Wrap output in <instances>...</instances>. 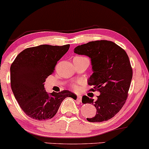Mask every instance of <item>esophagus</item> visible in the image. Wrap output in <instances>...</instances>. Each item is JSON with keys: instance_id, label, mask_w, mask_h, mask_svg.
Segmentation results:
<instances>
[{"instance_id": "34e87169", "label": "esophagus", "mask_w": 149, "mask_h": 149, "mask_svg": "<svg viewBox=\"0 0 149 149\" xmlns=\"http://www.w3.org/2000/svg\"><path fill=\"white\" fill-rule=\"evenodd\" d=\"M77 101L80 102L82 101V96H80V95H78V96H77Z\"/></svg>"}]
</instances>
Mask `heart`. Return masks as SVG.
Listing matches in <instances>:
<instances>
[{"label":"heart","mask_w":149,"mask_h":149,"mask_svg":"<svg viewBox=\"0 0 149 149\" xmlns=\"http://www.w3.org/2000/svg\"><path fill=\"white\" fill-rule=\"evenodd\" d=\"M73 88L76 90V89H78V85H76V84H74V85H73Z\"/></svg>","instance_id":"b5f03b06"}]
</instances>
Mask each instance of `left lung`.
Instances as JSON below:
<instances>
[{"label":"left lung","instance_id":"obj_1","mask_svg":"<svg viewBox=\"0 0 149 149\" xmlns=\"http://www.w3.org/2000/svg\"><path fill=\"white\" fill-rule=\"evenodd\" d=\"M74 53L91 59L92 75L88 85L90 91H97V100L82 96V103L93 104L96 108L94 117L87 118L89 122H102L115 116L122 108L128 97L132 78V69L126 51L115 43L107 40L94 41L74 48Z\"/></svg>","mask_w":149,"mask_h":149}]
</instances>
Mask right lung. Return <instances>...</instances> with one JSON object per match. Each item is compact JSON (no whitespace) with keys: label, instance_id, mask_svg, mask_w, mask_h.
<instances>
[{"label":"right lung","instance_id":"1","mask_svg":"<svg viewBox=\"0 0 149 149\" xmlns=\"http://www.w3.org/2000/svg\"><path fill=\"white\" fill-rule=\"evenodd\" d=\"M70 45H40L26 48L17 55L10 67L11 88L21 108L32 119L44 121L56 114L67 97L74 98L68 90L48 94L44 88L47 77Z\"/></svg>","mask_w":149,"mask_h":149}]
</instances>
